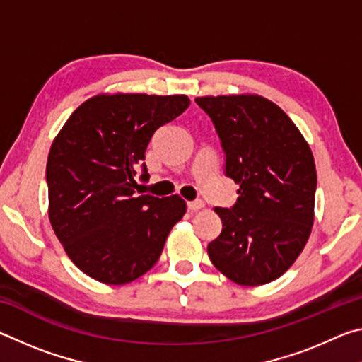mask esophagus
Instances as JSON below:
<instances>
[{
    "mask_svg": "<svg viewBox=\"0 0 362 362\" xmlns=\"http://www.w3.org/2000/svg\"><path fill=\"white\" fill-rule=\"evenodd\" d=\"M203 207H204V201L203 199H194V201H189V203H188V209L192 211V212L203 209Z\"/></svg>",
    "mask_w": 362,
    "mask_h": 362,
    "instance_id": "34e87169",
    "label": "esophagus"
}]
</instances>
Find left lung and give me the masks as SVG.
I'll list each match as a JSON object with an SVG mask.
<instances>
[{
	"label": "left lung",
	"mask_w": 362,
	"mask_h": 362,
	"mask_svg": "<svg viewBox=\"0 0 362 362\" xmlns=\"http://www.w3.org/2000/svg\"><path fill=\"white\" fill-rule=\"evenodd\" d=\"M194 100L216 126L226 175L240 185L231 209H214L223 228L207 254L233 283H272L297 260L313 228V153L289 116L265 97L233 94Z\"/></svg>",
	"instance_id": "1"
}]
</instances>
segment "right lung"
Wrapping results in <instances>:
<instances>
[{
	"label": "right lung",
	"instance_id": "1",
	"mask_svg": "<svg viewBox=\"0 0 362 362\" xmlns=\"http://www.w3.org/2000/svg\"><path fill=\"white\" fill-rule=\"evenodd\" d=\"M189 105L187 95L97 94L70 115L46 164L49 222L70 260L95 281L121 286L148 272L187 212L179 194L136 196L148 179L153 134Z\"/></svg>",
	"mask_w": 362,
	"mask_h": 362
}]
</instances>
